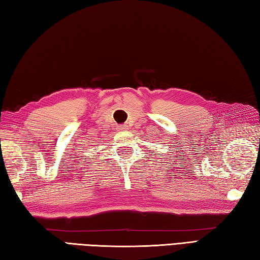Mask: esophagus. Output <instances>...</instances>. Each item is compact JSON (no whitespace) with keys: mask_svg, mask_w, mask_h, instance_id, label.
<instances>
[{"mask_svg":"<svg viewBox=\"0 0 260 260\" xmlns=\"http://www.w3.org/2000/svg\"><path fill=\"white\" fill-rule=\"evenodd\" d=\"M116 129L120 130V131H122V130L128 129V125H125V124H120V125H118V128H116Z\"/></svg>","mask_w":260,"mask_h":260,"instance_id":"1","label":"esophagus"}]
</instances>
